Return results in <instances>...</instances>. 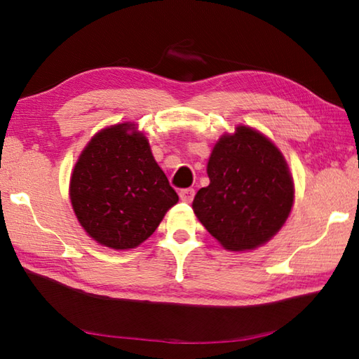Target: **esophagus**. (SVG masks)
<instances>
[{
  "label": "esophagus",
  "mask_w": 359,
  "mask_h": 359,
  "mask_svg": "<svg viewBox=\"0 0 359 359\" xmlns=\"http://www.w3.org/2000/svg\"><path fill=\"white\" fill-rule=\"evenodd\" d=\"M179 196H180V199H182V201L187 202V203H189V202H191V201L194 199V189H193V188L180 189Z\"/></svg>",
  "instance_id": "obj_1"
}]
</instances>
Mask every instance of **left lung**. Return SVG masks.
<instances>
[{"label":"left lung","mask_w":359,"mask_h":359,"mask_svg":"<svg viewBox=\"0 0 359 359\" xmlns=\"http://www.w3.org/2000/svg\"><path fill=\"white\" fill-rule=\"evenodd\" d=\"M210 185L193 201L199 222L230 251L262 247L292 211L294 184L280 149L255 128L239 125L215 143Z\"/></svg>","instance_id":"left-lung-1"}]
</instances>
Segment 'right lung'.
I'll return each mask as SVG.
<instances>
[{
  "label": "right lung",
  "mask_w": 359,
  "mask_h": 359,
  "mask_svg": "<svg viewBox=\"0 0 359 359\" xmlns=\"http://www.w3.org/2000/svg\"><path fill=\"white\" fill-rule=\"evenodd\" d=\"M69 197L79 224L112 250L139 247L179 202L133 121L100 129L75 162Z\"/></svg>",
  "instance_id": "1"
}]
</instances>
